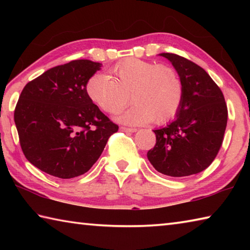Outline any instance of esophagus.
Masks as SVG:
<instances>
[{"mask_svg": "<svg viewBox=\"0 0 250 250\" xmlns=\"http://www.w3.org/2000/svg\"><path fill=\"white\" fill-rule=\"evenodd\" d=\"M120 130L124 131V132H135L137 131L135 128H128V126H121Z\"/></svg>", "mask_w": 250, "mask_h": 250, "instance_id": "1", "label": "esophagus"}]
</instances>
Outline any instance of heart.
<instances>
[{
  "label": "heart",
  "mask_w": 250,
  "mask_h": 250,
  "mask_svg": "<svg viewBox=\"0 0 250 250\" xmlns=\"http://www.w3.org/2000/svg\"><path fill=\"white\" fill-rule=\"evenodd\" d=\"M89 99L103 111L117 115L131 100L135 104L121 120L145 125L154 120L166 124L179 112L184 87L174 67L167 64L129 57L109 69V77L94 74L86 83Z\"/></svg>",
  "instance_id": "obj_1"
}]
</instances>
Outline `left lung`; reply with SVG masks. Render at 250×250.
<instances>
[{
    "instance_id": "obj_1",
    "label": "left lung",
    "mask_w": 250,
    "mask_h": 250,
    "mask_svg": "<svg viewBox=\"0 0 250 250\" xmlns=\"http://www.w3.org/2000/svg\"><path fill=\"white\" fill-rule=\"evenodd\" d=\"M179 71L184 94L176 119L154 130L156 142L147 159L164 175L183 177L208 167L223 145L227 104L216 83L206 71L176 54L163 53Z\"/></svg>"
}]
</instances>
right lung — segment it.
I'll use <instances>...</instances> for the list:
<instances>
[{"mask_svg": "<svg viewBox=\"0 0 250 250\" xmlns=\"http://www.w3.org/2000/svg\"><path fill=\"white\" fill-rule=\"evenodd\" d=\"M100 67L88 59L71 61L23 88L14 121L25 158L41 171L59 179L83 174L119 129L87 96V80Z\"/></svg>", "mask_w": 250, "mask_h": 250, "instance_id": "right-lung-1", "label": "right lung"}]
</instances>
